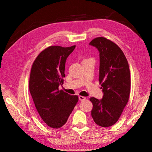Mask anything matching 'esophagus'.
<instances>
[{
    "label": "esophagus",
    "mask_w": 152,
    "mask_h": 152,
    "mask_svg": "<svg viewBox=\"0 0 152 152\" xmlns=\"http://www.w3.org/2000/svg\"><path fill=\"white\" fill-rule=\"evenodd\" d=\"M79 99L80 101H84L86 99V97H84V96H79Z\"/></svg>",
    "instance_id": "obj_1"
}]
</instances>
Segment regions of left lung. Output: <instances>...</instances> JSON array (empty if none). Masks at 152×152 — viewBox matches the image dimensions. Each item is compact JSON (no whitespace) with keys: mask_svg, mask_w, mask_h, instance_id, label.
<instances>
[{"mask_svg":"<svg viewBox=\"0 0 152 152\" xmlns=\"http://www.w3.org/2000/svg\"><path fill=\"white\" fill-rule=\"evenodd\" d=\"M89 45L99 53V81L102 99L91 98V115L101 127L113 126L121 117L130 94V70L127 59L118 45L104 37L93 39Z\"/></svg>","mask_w":152,"mask_h":152,"instance_id":"obj_1","label":"left lung"}]
</instances>
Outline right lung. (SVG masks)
I'll return each instance as SVG.
<instances>
[{
    "label": "right lung",
    "mask_w": 152,
    "mask_h": 152,
    "mask_svg": "<svg viewBox=\"0 0 152 152\" xmlns=\"http://www.w3.org/2000/svg\"><path fill=\"white\" fill-rule=\"evenodd\" d=\"M75 48L50 46L41 52L31 69L29 89L40 117L47 125L58 129L65 124L78 102L77 96L59 90L65 77L66 59Z\"/></svg>",
    "instance_id": "add662e5"
}]
</instances>
